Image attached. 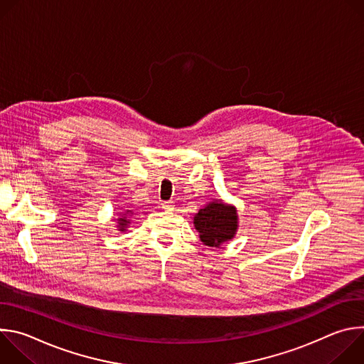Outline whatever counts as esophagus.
<instances>
[{
	"mask_svg": "<svg viewBox=\"0 0 364 364\" xmlns=\"http://www.w3.org/2000/svg\"><path fill=\"white\" fill-rule=\"evenodd\" d=\"M161 205H163V209H166V210H173V209H174V204H173V201H171V200H166V201H163V203H161Z\"/></svg>",
	"mask_w": 364,
	"mask_h": 364,
	"instance_id": "34e87169",
	"label": "esophagus"
}]
</instances>
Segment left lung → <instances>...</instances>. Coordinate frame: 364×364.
Returning <instances> with one entry per match:
<instances>
[{
	"label": "left lung",
	"instance_id": "obj_1",
	"mask_svg": "<svg viewBox=\"0 0 364 364\" xmlns=\"http://www.w3.org/2000/svg\"><path fill=\"white\" fill-rule=\"evenodd\" d=\"M194 226L204 245L219 247L223 242L232 239L237 229L235 207L225 205L222 201L209 203L196 215Z\"/></svg>",
	"mask_w": 364,
	"mask_h": 364
}]
</instances>
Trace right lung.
<instances>
[{
  "instance_id": "right-lung-1",
  "label": "right lung",
  "mask_w": 364,
  "mask_h": 364,
  "mask_svg": "<svg viewBox=\"0 0 364 364\" xmlns=\"http://www.w3.org/2000/svg\"><path fill=\"white\" fill-rule=\"evenodd\" d=\"M118 223H119V230H125V228H127V225L129 223V220H127V218H124V219H121Z\"/></svg>"
}]
</instances>
